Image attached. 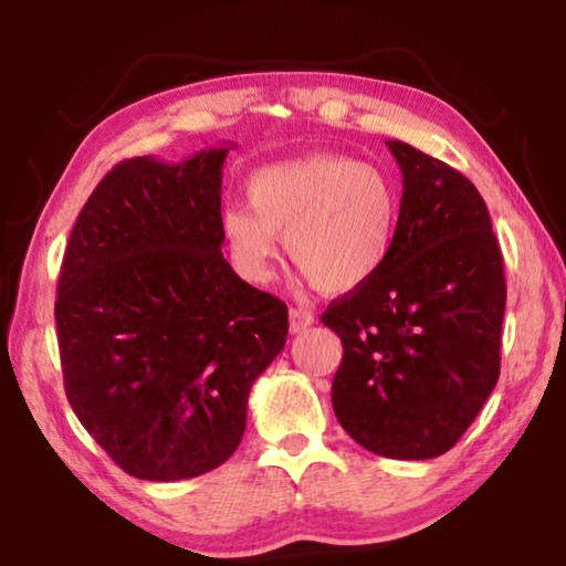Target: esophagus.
<instances>
[{"label": "esophagus", "mask_w": 566, "mask_h": 566, "mask_svg": "<svg viewBox=\"0 0 566 566\" xmlns=\"http://www.w3.org/2000/svg\"><path fill=\"white\" fill-rule=\"evenodd\" d=\"M314 324V314L306 312V310H300V306H292L290 310V332L292 334H300V332H306Z\"/></svg>", "instance_id": "34e87169"}]
</instances>
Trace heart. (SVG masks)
<instances>
[{
  "label": "heart",
  "mask_w": 566,
  "mask_h": 566,
  "mask_svg": "<svg viewBox=\"0 0 566 566\" xmlns=\"http://www.w3.org/2000/svg\"><path fill=\"white\" fill-rule=\"evenodd\" d=\"M247 205H229L219 229L234 270L264 282L280 252L327 294L359 290L385 270L397 244L399 191L385 171L344 155H310L249 179Z\"/></svg>",
  "instance_id": "obj_1"
}]
</instances>
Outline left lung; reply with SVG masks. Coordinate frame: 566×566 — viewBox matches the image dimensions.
<instances>
[{"label":"left lung","instance_id":"obj_1","mask_svg":"<svg viewBox=\"0 0 566 566\" xmlns=\"http://www.w3.org/2000/svg\"><path fill=\"white\" fill-rule=\"evenodd\" d=\"M387 147L405 187L397 244L375 280L322 314L344 347L332 407L369 452L432 459L500 379L504 262L472 181L405 142Z\"/></svg>","mask_w":566,"mask_h":566}]
</instances>
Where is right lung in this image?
Wrapping results in <instances>:
<instances>
[{
  "label": "right lung",
  "mask_w": 566,
  "mask_h": 566,
  "mask_svg": "<svg viewBox=\"0 0 566 566\" xmlns=\"http://www.w3.org/2000/svg\"><path fill=\"white\" fill-rule=\"evenodd\" d=\"M229 147L119 161L76 217L56 284L66 399L124 472L177 482L242 442L254 379L284 349L286 304L222 254Z\"/></svg>",
  "instance_id": "right-lung-1"
}]
</instances>
